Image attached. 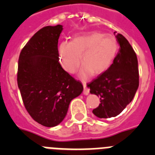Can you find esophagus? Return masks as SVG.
<instances>
[{"label": "esophagus", "mask_w": 155, "mask_h": 155, "mask_svg": "<svg viewBox=\"0 0 155 155\" xmlns=\"http://www.w3.org/2000/svg\"><path fill=\"white\" fill-rule=\"evenodd\" d=\"M83 93L85 95H88L89 93H90V89L86 87V83L85 82H83Z\"/></svg>", "instance_id": "1"}]
</instances>
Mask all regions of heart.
Listing matches in <instances>:
<instances>
[{"mask_svg": "<svg viewBox=\"0 0 155 155\" xmlns=\"http://www.w3.org/2000/svg\"><path fill=\"white\" fill-rule=\"evenodd\" d=\"M118 50V41L114 35L92 31L77 36L72 41H62L58 52L61 65L69 73L77 70L82 59L80 76L86 78L92 73L99 75L107 70Z\"/></svg>", "mask_w": 155, "mask_h": 155, "instance_id": "1", "label": "heart"}]
</instances>
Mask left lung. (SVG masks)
Segmentation results:
<instances>
[{"label":"left lung","mask_w":155,"mask_h":155,"mask_svg":"<svg viewBox=\"0 0 155 155\" xmlns=\"http://www.w3.org/2000/svg\"><path fill=\"white\" fill-rule=\"evenodd\" d=\"M116 38L120 49L114 62L87 83L90 93L100 97V105L93 110L99 118L114 117L120 114L132 101L139 86L138 62L134 50L124 35L117 34Z\"/></svg>","instance_id":"left-lung-1"}]
</instances>
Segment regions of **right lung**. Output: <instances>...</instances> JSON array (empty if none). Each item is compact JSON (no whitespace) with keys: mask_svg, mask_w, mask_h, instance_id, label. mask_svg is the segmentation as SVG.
Listing matches in <instances>:
<instances>
[{"mask_svg":"<svg viewBox=\"0 0 155 155\" xmlns=\"http://www.w3.org/2000/svg\"><path fill=\"white\" fill-rule=\"evenodd\" d=\"M62 26L38 31L21 51L17 81L26 110L34 120L51 127L60 124L71 100L83 86L62 69L58 41Z\"/></svg>","mask_w":155,"mask_h":155,"instance_id":"add662e5","label":"right lung"}]
</instances>
